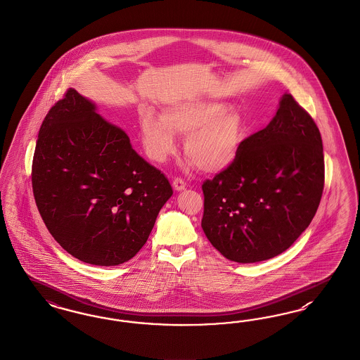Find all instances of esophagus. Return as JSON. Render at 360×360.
I'll return each mask as SVG.
<instances>
[{
    "label": "esophagus",
    "mask_w": 360,
    "mask_h": 360,
    "mask_svg": "<svg viewBox=\"0 0 360 360\" xmlns=\"http://www.w3.org/2000/svg\"><path fill=\"white\" fill-rule=\"evenodd\" d=\"M173 187L176 191H182V190H185L186 184H185L181 178H176V179H174L173 181Z\"/></svg>",
    "instance_id": "34e87169"
}]
</instances>
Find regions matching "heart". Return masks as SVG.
I'll use <instances>...</instances> for the list:
<instances>
[{"mask_svg":"<svg viewBox=\"0 0 360 360\" xmlns=\"http://www.w3.org/2000/svg\"><path fill=\"white\" fill-rule=\"evenodd\" d=\"M147 157L163 163L176 153L175 135L201 172L217 174L234 163L244 141L243 114L224 101L186 99L165 107L162 116L146 111L139 120Z\"/></svg>","mask_w":360,"mask_h":360,"instance_id":"1","label":"heart"}]
</instances>
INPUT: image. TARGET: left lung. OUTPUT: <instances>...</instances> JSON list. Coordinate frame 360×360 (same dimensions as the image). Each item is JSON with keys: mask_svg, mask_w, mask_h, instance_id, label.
<instances>
[{"mask_svg": "<svg viewBox=\"0 0 360 360\" xmlns=\"http://www.w3.org/2000/svg\"><path fill=\"white\" fill-rule=\"evenodd\" d=\"M323 187L320 132L285 92L269 124L243 141L231 167L202 185V229L231 261L274 259L308 228Z\"/></svg>", "mask_w": 360, "mask_h": 360, "instance_id": "left-lung-1", "label": "left lung"}]
</instances>
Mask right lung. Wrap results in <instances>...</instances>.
I'll use <instances>...</instances> for the list:
<instances>
[{
  "label": "right lung",
  "mask_w": 360,
  "mask_h": 360,
  "mask_svg": "<svg viewBox=\"0 0 360 360\" xmlns=\"http://www.w3.org/2000/svg\"><path fill=\"white\" fill-rule=\"evenodd\" d=\"M32 186L52 237L73 257L99 266L132 259L173 195L129 135L73 88L44 119Z\"/></svg>",
  "instance_id": "obj_1"
}]
</instances>
